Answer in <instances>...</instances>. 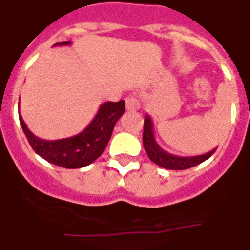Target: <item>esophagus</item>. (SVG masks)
I'll return each mask as SVG.
<instances>
[{"label":"esophagus","instance_id":"esophagus-1","mask_svg":"<svg viewBox=\"0 0 250 250\" xmlns=\"http://www.w3.org/2000/svg\"><path fill=\"white\" fill-rule=\"evenodd\" d=\"M126 109L130 111H136V110L140 109V101L135 95H131V96L126 98Z\"/></svg>","mask_w":250,"mask_h":250}]
</instances>
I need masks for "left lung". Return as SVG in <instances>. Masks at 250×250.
Listing matches in <instances>:
<instances>
[{
  "label": "left lung",
  "mask_w": 250,
  "mask_h": 250,
  "mask_svg": "<svg viewBox=\"0 0 250 250\" xmlns=\"http://www.w3.org/2000/svg\"><path fill=\"white\" fill-rule=\"evenodd\" d=\"M152 121L151 118L146 114L144 120V134H143V144L144 149L146 151L147 156L152 163L165 169L170 170H185L189 167H193L195 165L200 164L207 159L210 158L214 154L215 149L211 151L203 154L198 156H176L167 152L160 147V145L156 143L155 136H154V129H152Z\"/></svg>",
  "instance_id": "8db88e82"
}]
</instances>
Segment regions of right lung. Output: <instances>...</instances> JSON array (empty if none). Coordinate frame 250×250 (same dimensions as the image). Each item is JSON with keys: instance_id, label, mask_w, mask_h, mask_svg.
I'll use <instances>...</instances> for the list:
<instances>
[{"instance_id": "add662e5", "label": "right lung", "mask_w": 250, "mask_h": 250, "mask_svg": "<svg viewBox=\"0 0 250 250\" xmlns=\"http://www.w3.org/2000/svg\"><path fill=\"white\" fill-rule=\"evenodd\" d=\"M71 45V41L55 43L54 46ZM125 112V101L104 103L98 114L95 115L89 126L80 134L59 140H45L37 138L30 131L23 119L20 116V124L25 132L31 147L37 155L47 160L51 164L66 169H77L94 163L105 150L111 138L115 124Z\"/></svg>"}]
</instances>
